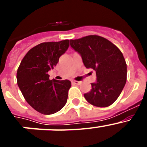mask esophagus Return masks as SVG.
<instances>
[{"instance_id": "esophagus-1", "label": "esophagus", "mask_w": 147, "mask_h": 147, "mask_svg": "<svg viewBox=\"0 0 147 147\" xmlns=\"http://www.w3.org/2000/svg\"><path fill=\"white\" fill-rule=\"evenodd\" d=\"M73 84H75V85H80L81 84V82H79V81H72Z\"/></svg>"}]
</instances>
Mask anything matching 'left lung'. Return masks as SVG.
Listing matches in <instances>:
<instances>
[{
	"label": "left lung",
	"instance_id": "left-lung-1",
	"mask_svg": "<svg viewBox=\"0 0 147 147\" xmlns=\"http://www.w3.org/2000/svg\"><path fill=\"white\" fill-rule=\"evenodd\" d=\"M71 46L80 53L87 68L96 71V82L84 94L96 107H106L119 98L127 82V64L117 46L106 38L89 35L71 40Z\"/></svg>",
	"mask_w": 147,
	"mask_h": 147
}]
</instances>
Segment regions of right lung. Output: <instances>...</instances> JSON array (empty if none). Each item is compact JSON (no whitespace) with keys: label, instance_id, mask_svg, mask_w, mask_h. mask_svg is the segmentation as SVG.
<instances>
[{"label":"right lung","instance_id":"right-lung-1","mask_svg":"<svg viewBox=\"0 0 147 147\" xmlns=\"http://www.w3.org/2000/svg\"><path fill=\"white\" fill-rule=\"evenodd\" d=\"M68 47L69 40L38 44L28 51L18 67V87L26 101L40 113H55L67 102L71 82L50 80L48 72L57 65Z\"/></svg>","mask_w":147,"mask_h":147}]
</instances>
